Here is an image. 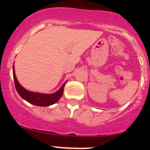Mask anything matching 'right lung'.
<instances>
[{"mask_svg":"<svg viewBox=\"0 0 150 150\" xmlns=\"http://www.w3.org/2000/svg\"><path fill=\"white\" fill-rule=\"evenodd\" d=\"M13 79H14V83H15V86L16 88L17 92L18 95L22 97L24 100H27L28 102L30 103L31 104H34L36 106H40V107H47V106L52 105V104L56 103L58 100L60 99L62 96V94L64 92V87L65 86L64 83L62 86L61 87L59 91L53 94H42L38 93V92H33L26 90L18 83V80L16 79V76L15 75V70H14V64L13 67Z\"/></svg>","mask_w":150,"mask_h":150,"instance_id":"add662e5","label":"right lung"}]
</instances>
